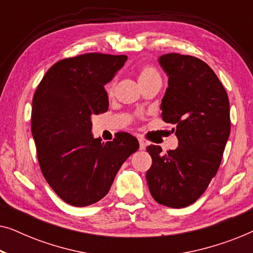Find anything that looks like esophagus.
<instances>
[{
    "instance_id": "34e87169",
    "label": "esophagus",
    "mask_w": 253,
    "mask_h": 253,
    "mask_svg": "<svg viewBox=\"0 0 253 253\" xmlns=\"http://www.w3.org/2000/svg\"><path fill=\"white\" fill-rule=\"evenodd\" d=\"M145 148H146V143H145L144 140L139 139V150L143 151V150H145Z\"/></svg>"
}]
</instances>
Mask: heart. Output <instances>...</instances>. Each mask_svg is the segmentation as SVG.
Listing matches in <instances>:
<instances>
[{
  "label": "heart",
  "mask_w": 253,
  "mask_h": 253,
  "mask_svg": "<svg viewBox=\"0 0 253 253\" xmlns=\"http://www.w3.org/2000/svg\"><path fill=\"white\" fill-rule=\"evenodd\" d=\"M155 78H160V75H159L157 69L152 67V65H145V67L140 70L139 82L150 81V79H155ZM114 84H115L114 82H112L110 84H108V86H107V91L112 92L113 88H114Z\"/></svg>",
  "instance_id": "obj_1"
}]
</instances>
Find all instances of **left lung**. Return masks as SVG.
Segmentation results:
<instances>
[{
    "label": "left lung",
    "instance_id": "obj_1",
    "mask_svg": "<svg viewBox=\"0 0 253 253\" xmlns=\"http://www.w3.org/2000/svg\"><path fill=\"white\" fill-rule=\"evenodd\" d=\"M159 64L168 77L161 119L175 124L178 146L161 153L147 146L152 166L148 189L161 205L182 209L205 192L216 175L230 133L229 99L214 71L199 58L164 54Z\"/></svg>",
    "mask_w": 253,
    "mask_h": 253
}]
</instances>
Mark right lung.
Listing matches in <instances>:
<instances>
[{"instance_id": "obj_1", "label": "right lung", "mask_w": 253, "mask_h": 253, "mask_svg": "<svg viewBox=\"0 0 253 253\" xmlns=\"http://www.w3.org/2000/svg\"><path fill=\"white\" fill-rule=\"evenodd\" d=\"M126 60L98 53L64 58L46 72L34 93L31 130L41 171L72 206L102 199L123 162L139 147L126 132L106 143L92 134V115L108 110L105 85Z\"/></svg>"}]
</instances>
